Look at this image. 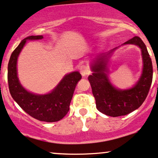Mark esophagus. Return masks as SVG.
<instances>
[{
    "label": "esophagus",
    "instance_id": "esophagus-1",
    "mask_svg": "<svg viewBox=\"0 0 158 158\" xmlns=\"http://www.w3.org/2000/svg\"><path fill=\"white\" fill-rule=\"evenodd\" d=\"M79 70H80V73L82 74V76H86L91 73L89 68H88L87 66H85V65L81 66L80 68H79Z\"/></svg>",
    "mask_w": 158,
    "mask_h": 158
}]
</instances>
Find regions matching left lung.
I'll return each instance as SVG.
<instances>
[{"mask_svg": "<svg viewBox=\"0 0 158 158\" xmlns=\"http://www.w3.org/2000/svg\"><path fill=\"white\" fill-rule=\"evenodd\" d=\"M124 44H135L142 50L144 64L143 74L134 87L122 91L116 89L109 81L105 73L106 59L114 49L94 60L92 64L94 73L88 76L97 108L102 113L112 117L127 115L143 104L149 92L153 77L152 59L141 38L134 37Z\"/></svg>", "mask_w": 158, "mask_h": 158, "instance_id": "8db88e82", "label": "left lung"}]
</instances>
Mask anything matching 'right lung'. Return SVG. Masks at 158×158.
<instances>
[{"mask_svg":"<svg viewBox=\"0 0 158 158\" xmlns=\"http://www.w3.org/2000/svg\"><path fill=\"white\" fill-rule=\"evenodd\" d=\"M43 36L25 38L13 52L8 64L9 89L13 100L26 113L37 120L55 122L63 118L70 110L75 88L82 76L79 72L66 75L56 88L48 94L37 95L28 92L22 87L17 76V58L27 40H40Z\"/></svg>","mask_w":158,"mask_h":158,"instance_id":"1","label":"right lung"}]
</instances>
